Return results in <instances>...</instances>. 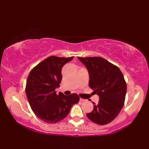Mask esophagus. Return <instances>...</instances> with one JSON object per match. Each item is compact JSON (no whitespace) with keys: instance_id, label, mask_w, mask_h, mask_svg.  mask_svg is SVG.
Instances as JSON below:
<instances>
[{"instance_id":"1","label":"esophagus","mask_w":149,"mask_h":149,"mask_svg":"<svg viewBox=\"0 0 149 149\" xmlns=\"http://www.w3.org/2000/svg\"><path fill=\"white\" fill-rule=\"evenodd\" d=\"M86 100V99H82V98H80V101L81 102H85Z\"/></svg>"}]
</instances>
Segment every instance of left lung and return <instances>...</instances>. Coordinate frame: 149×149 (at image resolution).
I'll use <instances>...</instances> for the list:
<instances>
[{
    "instance_id": "left-lung-1",
    "label": "left lung",
    "mask_w": 149,
    "mask_h": 149,
    "mask_svg": "<svg viewBox=\"0 0 149 149\" xmlns=\"http://www.w3.org/2000/svg\"><path fill=\"white\" fill-rule=\"evenodd\" d=\"M89 74V86L99 96V103L86 116L99 125H106L118 116L125 102L127 85L122 72L101 57H77Z\"/></svg>"
}]
</instances>
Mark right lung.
Segmentation results:
<instances>
[{
	"label": "right lung",
	"instance_id": "obj_1",
	"mask_svg": "<svg viewBox=\"0 0 149 149\" xmlns=\"http://www.w3.org/2000/svg\"><path fill=\"white\" fill-rule=\"evenodd\" d=\"M74 57L50 56L30 72L26 82V93L33 111L43 122L55 123L68 115L72 106L79 101L76 93L56 94L62 79L61 69Z\"/></svg>",
	"mask_w": 149,
	"mask_h": 149
}]
</instances>
